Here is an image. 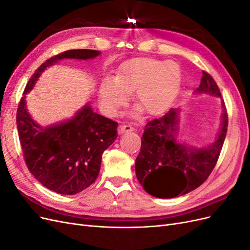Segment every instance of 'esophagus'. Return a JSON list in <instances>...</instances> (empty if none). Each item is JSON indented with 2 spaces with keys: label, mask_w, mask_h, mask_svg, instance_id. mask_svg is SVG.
<instances>
[{
  "label": "esophagus",
  "mask_w": 250,
  "mask_h": 250,
  "mask_svg": "<svg viewBox=\"0 0 250 250\" xmlns=\"http://www.w3.org/2000/svg\"><path fill=\"white\" fill-rule=\"evenodd\" d=\"M134 128L132 125L130 124H123L120 126V132L121 133H124V132H130V131H133Z\"/></svg>",
  "instance_id": "obj_1"
}]
</instances>
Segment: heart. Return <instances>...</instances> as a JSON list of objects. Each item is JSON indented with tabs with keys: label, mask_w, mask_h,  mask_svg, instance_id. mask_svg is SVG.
Returning a JSON list of instances; mask_svg holds the SVG:
<instances>
[{
	"label": "heart",
	"mask_w": 250,
	"mask_h": 250,
	"mask_svg": "<svg viewBox=\"0 0 250 250\" xmlns=\"http://www.w3.org/2000/svg\"><path fill=\"white\" fill-rule=\"evenodd\" d=\"M181 82V72L174 62L150 57L132 58L121 65L113 79H105L100 87L104 109L115 115L134 92V101L148 115L167 109L175 99Z\"/></svg>",
	"instance_id": "obj_1"
}]
</instances>
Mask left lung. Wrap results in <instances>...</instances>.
<instances>
[{
    "mask_svg": "<svg viewBox=\"0 0 250 250\" xmlns=\"http://www.w3.org/2000/svg\"><path fill=\"white\" fill-rule=\"evenodd\" d=\"M197 93L221 97L216 81L206 71ZM224 108L217 140L208 148H187L176 142L178 110L171 108L165 116L146 124L142 137L141 151L135 160V174L139 183L150 195L157 198H173L185 195L208 179L222 150L229 117Z\"/></svg>",
    "mask_w": 250,
    "mask_h": 250,
    "instance_id": "obj_1",
    "label": "left lung"
}]
</instances>
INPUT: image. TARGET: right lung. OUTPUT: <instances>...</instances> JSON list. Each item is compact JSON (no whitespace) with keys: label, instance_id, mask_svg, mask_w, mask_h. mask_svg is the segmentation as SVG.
<instances>
[{"label":"right lung","instance_id":"1","mask_svg":"<svg viewBox=\"0 0 250 250\" xmlns=\"http://www.w3.org/2000/svg\"><path fill=\"white\" fill-rule=\"evenodd\" d=\"M99 51L69 50L46 60L29 79L24 95L34 86L42 71L60 59H89ZM22 155L29 171L40 183L62 195L85 190L99 175L102 154L118 137V123L98 115L85 105L66 122L42 128L29 116L25 96L17 112Z\"/></svg>","mask_w":250,"mask_h":250}]
</instances>
